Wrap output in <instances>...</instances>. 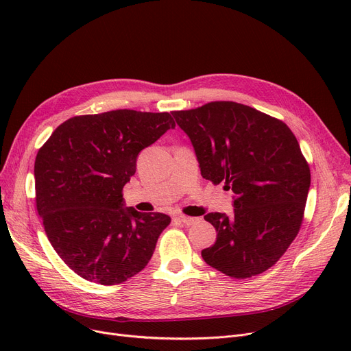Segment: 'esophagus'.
I'll return each mask as SVG.
<instances>
[{"instance_id":"obj_1","label":"esophagus","mask_w":351,"mask_h":351,"mask_svg":"<svg viewBox=\"0 0 351 351\" xmlns=\"http://www.w3.org/2000/svg\"><path fill=\"white\" fill-rule=\"evenodd\" d=\"M180 223H183V225H193V223H196L197 222V217H191V216H185V215H179L178 217H176Z\"/></svg>"}]
</instances>
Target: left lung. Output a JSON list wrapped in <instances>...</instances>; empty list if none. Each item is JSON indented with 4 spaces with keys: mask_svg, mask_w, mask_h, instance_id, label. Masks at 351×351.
Listing matches in <instances>:
<instances>
[{
    "mask_svg": "<svg viewBox=\"0 0 351 351\" xmlns=\"http://www.w3.org/2000/svg\"><path fill=\"white\" fill-rule=\"evenodd\" d=\"M172 115L193 145L202 176L234 193L233 215L205 216L217 236L202 257L230 278L263 273L303 222L310 169L296 136L285 122L230 101Z\"/></svg>",
    "mask_w": 351,
    "mask_h": 351,
    "instance_id": "obj_1",
    "label": "left lung"
}]
</instances>
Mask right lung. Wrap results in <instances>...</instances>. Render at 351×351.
<instances>
[{"label":"right lung","mask_w":351,"mask_h":351,"mask_svg":"<svg viewBox=\"0 0 351 351\" xmlns=\"http://www.w3.org/2000/svg\"><path fill=\"white\" fill-rule=\"evenodd\" d=\"M171 128L168 112L73 117L36 154V210L53 250L82 279L119 285L151 261L171 217L125 208L122 189L139 152Z\"/></svg>","instance_id":"1"}]
</instances>
